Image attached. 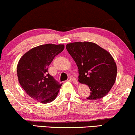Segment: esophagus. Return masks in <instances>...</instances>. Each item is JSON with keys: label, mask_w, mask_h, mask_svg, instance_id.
<instances>
[{"label": "esophagus", "mask_w": 135, "mask_h": 135, "mask_svg": "<svg viewBox=\"0 0 135 135\" xmlns=\"http://www.w3.org/2000/svg\"><path fill=\"white\" fill-rule=\"evenodd\" d=\"M70 80H71V81H73V83H75V84H78V81L76 79L75 77H73V76H70Z\"/></svg>", "instance_id": "34e87169"}]
</instances>
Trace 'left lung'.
<instances>
[{"instance_id": "8db88e82", "label": "left lung", "mask_w": 135, "mask_h": 135, "mask_svg": "<svg viewBox=\"0 0 135 135\" xmlns=\"http://www.w3.org/2000/svg\"><path fill=\"white\" fill-rule=\"evenodd\" d=\"M66 49L78 69V81L89 86L90 100L108 94L115 82L117 68L113 58L105 49L89 42L68 44Z\"/></svg>"}]
</instances>
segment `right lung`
Masks as SVG:
<instances>
[{
	"instance_id": "right-lung-1",
	"label": "right lung",
	"mask_w": 135,
	"mask_h": 135,
	"mask_svg": "<svg viewBox=\"0 0 135 135\" xmlns=\"http://www.w3.org/2000/svg\"><path fill=\"white\" fill-rule=\"evenodd\" d=\"M64 45L48 44L34 47L25 53L18 63V81L30 97L42 103L54 101L61 86L49 73V66Z\"/></svg>"
}]
</instances>
